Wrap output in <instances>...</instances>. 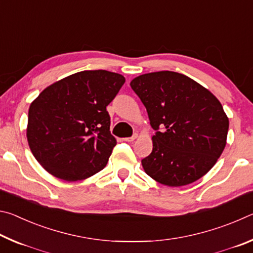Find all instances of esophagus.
I'll return each instance as SVG.
<instances>
[{
  "mask_svg": "<svg viewBox=\"0 0 253 253\" xmlns=\"http://www.w3.org/2000/svg\"><path fill=\"white\" fill-rule=\"evenodd\" d=\"M137 137H138V135L135 134L134 136H131V137H126V138H124V140H126V142H134Z\"/></svg>",
  "mask_w": 253,
  "mask_h": 253,
  "instance_id": "1",
  "label": "esophagus"
}]
</instances>
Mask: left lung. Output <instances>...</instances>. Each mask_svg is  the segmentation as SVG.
<instances>
[{
	"instance_id": "8db88e82",
	"label": "left lung",
	"mask_w": 253,
	"mask_h": 253,
	"mask_svg": "<svg viewBox=\"0 0 253 253\" xmlns=\"http://www.w3.org/2000/svg\"><path fill=\"white\" fill-rule=\"evenodd\" d=\"M130 87L156 130L151 155L142 161L145 173L170 187L204 176L226 145L229 118L219 99L190 77L174 71L138 76Z\"/></svg>"
}]
</instances>
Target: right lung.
<instances>
[{
	"instance_id": "1",
	"label": "right lung",
	"mask_w": 253,
	"mask_h": 253,
	"mask_svg": "<svg viewBox=\"0 0 253 253\" xmlns=\"http://www.w3.org/2000/svg\"><path fill=\"white\" fill-rule=\"evenodd\" d=\"M125 83L107 70H84L50 84L29 108L27 138L46 172L68 182L92 176L117 144L106 107Z\"/></svg>"
}]
</instances>
